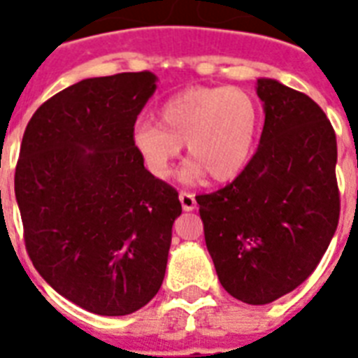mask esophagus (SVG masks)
Here are the masks:
<instances>
[{
    "label": "esophagus",
    "mask_w": 358,
    "mask_h": 358,
    "mask_svg": "<svg viewBox=\"0 0 358 358\" xmlns=\"http://www.w3.org/2000/svg\"><path fill=\"white\" fill-rule=\"evenodd\" d=\"M180 202H182V208L184 212H193L196 208V201L193 193H187V191H180Z\"/></svg>",
    "instance_id": "34e87169"
}]
</instances>
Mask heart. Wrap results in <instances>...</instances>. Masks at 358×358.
Listing matches in <instances>:
<instances>
[{"instance_id":"obj_1","label":"heart","mask_w":358,"mask_h":358,"mask_svg":"<svg viewBox=\"0 0 358 358\" xmlns=\"http://www.w3.org/2000/svg\"><path fill=\"white\" fill-rule=\"evenodd\" d=\"M159 122L141 119L131 129V145L146 171L167 180L187 146L191 162L184 182L206 173L213 180L236 178L249 165L260 129V108L238 87H191L167 98L157 109Z\"/></svg>"}]
</instances>
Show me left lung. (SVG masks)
<instances>
[{"instance_id": "8db88e82", "label": "left lung", "mask_w": 358, "mask_h": 358, "mask_svg": "<svg viewBox=\"0 0 358 358\" xmlns=\"http://www.w3.org/2000/svg\"><path fill=\"white\" fill-rule=\"evenodd\" d=\"M258 150L232 184L199 195L219 282L247 305H267L310 277L340 217L336 135L312 98L260 78Z\"/></svg>"}]
</instances>
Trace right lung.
<instances>
[{"mask_svg":"<svg viewBox=\"0 0 358 358\" xmlns=\"http://www.w3.org/2000/svg\"><path fill=\"white\" fill-rule=\"evenodd\" d=\"M152 72L89 78L31 117L14 193L25 249L57 294L100 316L139 310L162 288L178 193L131 145Z\"/></svg>","mask_w":358,"mask_h":358,"instance_id":"obj_1","label":"right lung"}]
</instances>
